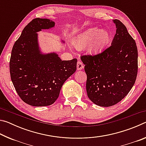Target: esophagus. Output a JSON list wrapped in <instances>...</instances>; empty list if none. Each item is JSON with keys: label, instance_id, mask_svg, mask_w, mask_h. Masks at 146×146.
I'll use <instances>...</instances> for the list:
<instances>
[{"label": "esophagus", "instance_id": "esophagus-1", "mask_svg": "<svg viewBox=\"0 0 146 146\" xmlns=\"http://www.w3.org/2000/svg\"><path fill=\"white\" fill-rule=\"evenodd\" d=\"M84 68V65H83V63L82 62L78 60L77 62V64H76V68H77L78 70H82Z\"/></svg>", "mask_w": 146, "mask_h": 146}]
</instances>
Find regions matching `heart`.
<instances>
[{"label": "heart", "mask_w": 146, "mask_h": 146, "mask_svg": "<svg viewBox=\"0 0 146 146\" xmlns=\"http://www.w3.org/2000/svg\"><path fill=\"white\" fill-rule=\"evenodd\" d=\"M111 39L110 32L106 29L93 28L86 31L76 39L75 46L78 49L86 48L89 47L91 53H97L102 51Z\"/></svg>", "instance_id": "b5f03b06"}]
</instances>
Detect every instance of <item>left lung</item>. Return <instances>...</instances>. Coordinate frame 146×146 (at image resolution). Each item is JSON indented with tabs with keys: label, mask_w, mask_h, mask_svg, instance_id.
Masks as SVG:
<instances>
[{
	"label": "left lung",
	"mask_w": 146,
	"mask_h": 146,
	"mask_svg": "<svg viewBox=\"0 0 146 146\" xmlns=\"http://www.w3.org/2000/svg\"><path fill=\"white\" fill-rule=\"evenodd\" d=\"M111 45L95 55L80 56L87 75L86 91L92 102L102 107L117 104L131 90L138 72L135 40L119 20Z\"/></svg>",
	"instance_id": "obj_1"
}]
</instances>
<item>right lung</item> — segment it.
<instances>
[{
	"instance_id": "right-lung-1",
	"label": "right lung",
	"mask_w": 146,
	"mask_h": 146,
	"mask_svg": "<svg viewBox=\"0 0 146 146\" xmlns=\"http://www.w3.org/2000/svg\"><path fill=\"white\" fill-rule=\"evenodd\" d=\"M55 23L34 19L24 28L11 50V79L20 98L33 106H50L57 99L64 82L75 72L77 59L62 60L55 53L39 54L36 32Z\"/></svg>"
}]
</instances>
